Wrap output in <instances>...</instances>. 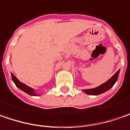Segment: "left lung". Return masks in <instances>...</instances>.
<instances>
[{"instance_id":"1","label":"left lung","mask_w":130,"mask_h":130,"mask_svg":"<svg viewBox=\"0 0 130 130\" xmlns=\"http://www.w3.org/2000/svg\"><path fill=\"white\" fill-rule=\"evenodd\" d=\"M120 72V70H119L117 71V73L114 74V75L109 78L107 81H106L105 83H102L100 86H97L93 88H89V89H83L82 91H83L85 93L88 94V95H93V96H97L101 94L104 92L109 91L110 88L114 86L115 83L117 81L118 79L119 74Z\"/></svg>"}]
</instances>
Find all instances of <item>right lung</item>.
<instances>
[{"mask_svg": "<svg viewBox=\"0 0 130 130\" xmlns=\"http://www.w3.org/2000/svg\"><path fill=\"white\" fill-rule=\"evenodd\" d=\"M11 78H12V80L13 82L15 83V85L16 86V87L18 88L21 89V91H23L25 93H26L27 94H29L30 96H40L39 94H37L35 92V90L34 88H32L29 87L28 86H26V84L24 83H21L20 80L19 79L16 78V76L13 75V74L11 73Z\"/></svg>", "mask_w": 130, "mask_h": 130, "instance_id": "1", "label": "right lung"}]
</instances>
